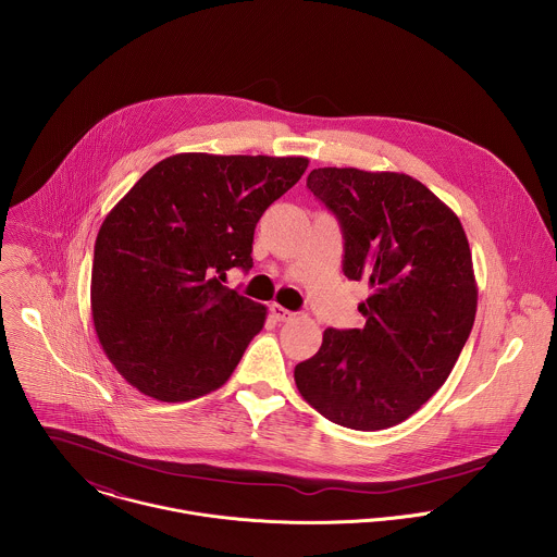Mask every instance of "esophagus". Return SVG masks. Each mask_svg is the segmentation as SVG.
Here are the masks:
<instances>
[{
    "label": "esophagus",
    "mask_w": 557,
    "mask_h": 557,
    "mask_svg": "<svg viewBox=\"0 0 557 557\" xmlns=\"http://www.w3.org/2000/svg\"><path fill=\"white\" fill-rule=\"evenodd\" d=\"M270 313H272V318L276 319V321H289V319L296 315V313L287 311V309L281 307V305H272V307H270Z\"/></svg>",
    "instance_id": "esophagus-1"
}]
</instances>
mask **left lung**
<instances>
[{
    "label": "left lung",
    "instance_id": "left-lung-1",
    "mask_svg": "<svg viewBox=\"0 0 557 557\" xmlns=\"http://www.w3.org/2000/svg\"><path fill=\"white\" fill-rule=\"evenodd\" d=\"M309 190L343 232V272L367 281L364 327L323 332L294 371L309 405L356 431L395 426L448 380L476 318L468 236L422 182L395 171L321 166Z\"/></svg>",
    "mask_w": 557,
    "mask_h": 557
}]
</instances>
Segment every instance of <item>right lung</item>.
Wrapping results in <instances>:
<instances>
[{
    "label": "right lung",
    "mask_w": 557,
    "mask_h": 557,
    "mask_svg": "<svg viewBox=\"0 0 557 557\" xmlns=\"http://www.w3.org/2000/svg\"><path fill=\"white\" fill-rule=\"evenodd\" d=\"M305 157L160 160L100 225L91 318L117 373L148 397L177 403L219 391L268 309L223 285L252 268L261 214L307 171Z\"/></svg>",
    "instance_id": "add662e5"
}]
</instances>
